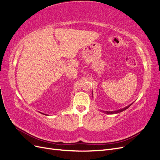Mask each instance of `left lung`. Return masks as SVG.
I'll return each instance as SVG.
<instances>
[{"label": "left lung", "mask_w": 160, "mask_h": 160, "mask_svg": "<svg viewBox=\"0 0 160 160\" xmlns=\"http://www.w3.org/2000/svg\"><path fill=\"white\" fill-rule=\"evenodd\" d=\"M92 97H93V91H92ZM133 104V103L132 104L129 105L128 106H127V107H125L123 109H119V110H117V111H102V112L106 113V114H115V113H120V112H122V111H125V109H127L128 108H129L130 107V105H132Z\"/></svg>", "instance_id": "obj_1"}]
</instances>
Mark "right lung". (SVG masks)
<instances>
[{
	"label": "right lung",
	"instance_id": "1",
	"mask_svg": "<svg viewBox=\"0 0 160 160\" xmlns=\"http://www.w3.org/2000/svg\"><path fill=\"white\" fill-rule=\"evenodd\" d=\"M41 113H42V114H44V113H41V112H40ZM44 115H46V114H44Z\"/></svg>",
	"mask_w": 160,
	"mask_h": 160
}]
</instances>
